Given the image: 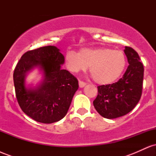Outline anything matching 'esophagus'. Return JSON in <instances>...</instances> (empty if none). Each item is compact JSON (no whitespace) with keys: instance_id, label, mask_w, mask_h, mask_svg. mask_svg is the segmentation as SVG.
<instances>
[{"instance_id":"esophagus-1","label":"esophagus","mask_w":156,"mask_h":156,"mask_svg":"<svg viewBox=\"0 0 156 156\" xmlns=\"http://www.w3.org/2000/svg\"><path fill=\"white\" fill-rule=\"evenodd\" d=\"M78 83H79V87H80V88H83V87H85L86 84H87L85 83V82L82 81V80H79Z\"/></svg>"}]
</instances>
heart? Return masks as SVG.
<instances>
[{
  "instance_id": "heart-1",
  "label": "heart",
  "mask_w": 156,
  "mask_h": 156,
  "mask_svg": "<svg viewBox=\"0 0 156 156\" xmlns=\"http://www.w3.org/2000/svg\"><path fill=\"white\" fill-rule=\"evenodd\" d=\"M64 61L68 69L73 73L84 70L89 67L93 79L101 85H108L116 81L126 66L124 53L109 48H82L78 53L68 51Z\"/></svg>"
}]
</instances>
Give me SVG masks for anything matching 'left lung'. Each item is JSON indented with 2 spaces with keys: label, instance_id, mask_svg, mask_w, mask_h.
I'll use <instances>...</instances> for the list:
<instances>
[{
  "label": "left lung",
  "instance_id": "left-lung-1",
  "mask_svg": "<svg viewBox=\"0 0 156 156\" xmlns=\"http://www.w3.org/2000/svg\"><path fill=\"white\" fill-rule=\"evenodd\" d=\"M124 52L129 65L122 78L116 83L98 87L93 105L102 117L115 119L131 112L142 93L144 66L137 52L125 46Z\"/></svg>",
  "mask_w": 156,
  "mask_h": 156
}]
</instances>
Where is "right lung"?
<instances>
[{
    "label": "right lung",
    "mask_w": 156,
    "mask_h": 156,
    "mask_svg": "<svg viewBox=\"0 0 156 156\" xmlns=\"http://www.w3.org/2000/svg\"><path fill=\"white\" fill-rule=\"evenodd\" d=\"M64 55L55 46H44L27 51L16 65L13 79L20 107L25 114L39 122L50 124L65 117L78 81L67 69H62ZM39 67L44 80L37 87L27 88L25 77Z\"/></svg>",
    "instance_id": "1"
}]
</instances>
